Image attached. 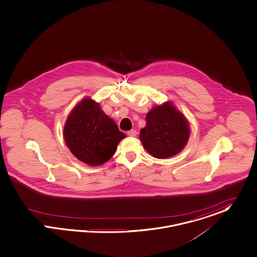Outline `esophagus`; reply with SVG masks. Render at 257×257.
<instances>
[{
    "mask_svg": "<svg viewBox=\"0 0 257 257\" xmlns=\"http://www.w3.org/2000/svg\"><path fill=\"white\" fill-rule=\"evenodd\" d=\"M127 134H128V136H131V137H135V136L137 135V131H136L135 129H132V130L128 131V132H127Z\"/></svg>",
    "mask_w": 257,
    "mask_h": 257,
    "instance_id": "esophagus-1",
    "label": "esophagus"
}]
</instances>
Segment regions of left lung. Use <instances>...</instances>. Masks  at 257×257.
<instances>
[{
    "mask_svg": "<svg viewBox=\"0 0 257 257\" xmlns=\"http://www.w3.org/2000/svg\"><path fill=\"white\" fill-rule=\"evenodd\" d=\"M146 120L140 139L145 150L157 159L177 155L189 139L190 130L186 118L169 101L154 107Z\"/></svg>",
    "mask_w": 257,
    "mask_h": 257,
    "instance_id": "left-lung-1",
    "label": "left lung"
}]
</instances>
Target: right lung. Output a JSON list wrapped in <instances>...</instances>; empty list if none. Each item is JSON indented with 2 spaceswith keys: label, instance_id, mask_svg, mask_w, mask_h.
I'll use <instances>...</instances> for the list:
<instances>
[{
  "label": "right lung",
  "instance_id": "obj_1",
  "mask_svg": "<svg viewBox=\"0 0 257 257\" xmlns=\"http://www.w3.org/2000/svg\"><path fill=\"white\" fill-rule=\"evenodd\" d=\"M125 138L113 119L90 97L80 101L67 118L64 139L72 154L91 167L111 159L117 145Z\"/></svg>",
  "mask_w": 257,
  "mask_h": 257
}]
</instances>
